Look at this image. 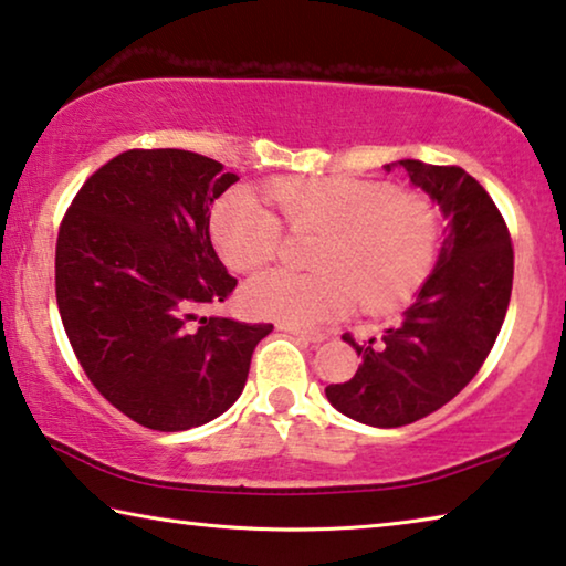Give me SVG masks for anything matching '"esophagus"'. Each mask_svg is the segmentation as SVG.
<instances>
[{"instance_id": "1", "label": "esophagus", "mask_w": 566, "mask_h": 566, "mask_svg": "<svg viewBox=\"0 0 566 566\" xmlns=\"http://www.w3.org/2000/svg\"><path fill=\"white\" fill-rule=\"evenodd\" d=\"M280 331H284V333H290V335H294L297 337V340H305V343H312V345H317V343H323L325 340V333H315V331H302V327H292V325H282Z\"/></svg>"}]
</instances>
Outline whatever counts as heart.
Wrapping results in <instances>:
<instances>
[{
    "label": "heart",
    "mask_w": 566,
    "mask_h": 566,
    "mask_svg": "<svg viewBox=\"0 0 566 566\" xmlns=\"http://www.w3.org/2000/svg\"><path fill=\"white\" fill-rule=\"evenodd\" d=\"M266 196L294 229L325 231L319 272H264L243 286L249 315L292 327L333 323L356 310L403 305L427 280L437 254V213L424 196L358 177L274 180ZM216 249L241 272L282 249V223L254 190L235 188L210 218Z\"/></svg>",
    "instance_id": "b5f03b06"
}]
</instances>
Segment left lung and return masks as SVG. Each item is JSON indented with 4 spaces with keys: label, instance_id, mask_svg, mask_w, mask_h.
Returning <instances> with one entry per match:
<instances>
[{
    "label": "left lung",
    "instance_id": "1",
    "mask_svg": "<svg viewBox=\"0 0 566 566\" xmlns=\"http://www.w3.org/2000/svg\"><path fill=\"white\" fill-rule=\"evenodd\" d=\"M394 167L440 208L442 249L399 325L366 343L343 335L360 366L350 381L325 389L340 415L381 429L411 424L465 389L501 333L513 284L509 229L475 177L421 159L384 170Z\"/></svg>",
    "mask_w": 566,
    "mask_h": 566
}]
</instances>
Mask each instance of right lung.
Segmentation results:
<instances>
[{
    "label": "right lung",
    "instance_id": "1",
    "mask_svg": "<svg viewBox=\"0 0 566 566\" xmlns=\"http://www.w3.org/2000/svg\"><path fill=\"white\" fill-rule=\"evenodd\" d=\"M239 175L185 149H129L88 177L63 218L55 297L75 358L106 401L157 432L221 417L274 331L202 310L235 280L210 206Z\"/></svg>",
    "mask_w": 566,
    "mask_h": 566
}]
</instances>
